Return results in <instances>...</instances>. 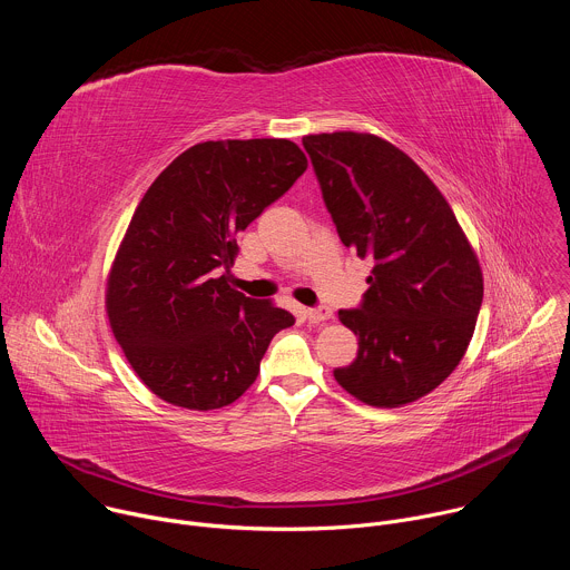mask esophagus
Listing matches in <instances>:
<instances>
[{
	"mask_svg": "<svg viewBox=\"0 0 570 570\" xmlns=\"http://www.w3.org/2000/svg\"><path fill=\"white\" fill-rule=\"evenodd\" d=\"M332 313H334V311H332L327 304H317V306H313V308H306V317H308L311 322H324V320H330Z\"/></svg>",
	"mask_w": 570,
	"mask_h": 570,
	"instance_id": "1",
	"label": "esophagus"
}]
</instances>
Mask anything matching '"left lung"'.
<instances>
[{
	"label": "left lung",
	"instance_id": "obj_1",
	"mask_svg": "<svg viewBox=\"0 0 570 570\" xmlns=\"http://www.w3.org/2000/svg\"><path fill=\"white\" fill-rule=\"evenodd\" d=\"M345 248L372 262L370 288L338 317L358 336L336 381L396 409L435 390L462 361L482 304V273L455 214L415 161L363 132L302 139Z\"/></svg>",
	"mask_w": 570,
	"mask_h": 570
}]
</instances>
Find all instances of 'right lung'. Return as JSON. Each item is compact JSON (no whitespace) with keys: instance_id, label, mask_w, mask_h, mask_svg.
<instances>
[{"instance_id":"right-lung-1","label":"right lung","mask_w":570,"mask_h":570,"mask_svg":"<svg viewBox=\"0 0 570 570\" xmlns=\"http://www.w3.org/2000/svg\"><path fill=\"white\" fill-rule=\"evenodd\" d=\"M306 171L288 139L203 141L137 205L110 279V327L137 376L189 411L236 401L295 315L227 284L236 234Z\"/></svg>"}]
</instances>
